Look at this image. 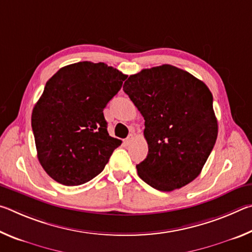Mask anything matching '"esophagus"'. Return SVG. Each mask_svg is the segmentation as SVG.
<instances>
[{
  "label": "esophagus",
  "instance_id": "1",
  "mask_svg": "<svg viewBox=\"0 0 252 252\" xmlns=\"http://www.w3.org/2000/svg\"><path fill=\"white\" fill-rule=\"evenodd\" d=\"M133 138H134V134L133 133H129V135H127L126 139V142L129 143L130 141H132V140H133Z\"/></svg>",
  "mask_w": 252,
  "mask_h": 252
}]
</instances>
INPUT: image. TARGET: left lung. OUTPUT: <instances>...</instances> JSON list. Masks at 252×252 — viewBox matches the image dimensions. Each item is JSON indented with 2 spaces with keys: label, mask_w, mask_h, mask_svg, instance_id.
I'll return each mask as SVG.
<instances>
[{
  "label": "left lung",
  "mask_w": 252,
  "mask_h": 252,
  "mask_svg": "<svg viewBox=\"0 0 252 252\" xmlns=\"http://www.w3.org/2000/svg\"><path fill=\"white\" fill-rule=\"evenodd\" d=\"M125 91L144 118L149 152L139 177L160 191L193 181L218 135L212 93L202 81L170 64L130 75Z\"/></svg>",
  "instance_id": "left-lung-1"
}]
</instances>
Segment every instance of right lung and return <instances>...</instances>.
Instances as JSON below:
<instances>
[{
    "instance_id": "1",
    "label": "right lung",
    "mask_w": 252,
    "mask_h": 252,
    "mask_svg": "<svg viewBox=\"0 0 252 252\" xmlns=\"http://www.w3.org/2000/svg\"><path fill=\"white\" fill-rule=\"evenodd\" d=\"M123 74L105 63L61 67L45 84L32 111L37 159L64 186H80L103 171L121 140L108 133L103 109L120 91Z\"/></svg>"
}]
</instances>
